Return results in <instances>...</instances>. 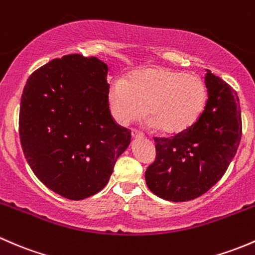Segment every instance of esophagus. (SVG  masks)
Here are the masks:
<instances>
[{
  "instance_id": "esophagus-1",
  "label": "esophagus",
  "mask_w": 255,
  "mask_h": 255,
  "mask_svg": "<svg viewBox=\"0 0 255 255\" xmlns=\"http://www.w3.org/2000/svg\"><path fill=\"white\" fill-rule=\"evenodd\" d=\"M131 136H132V138H135V140H137V138L145 137V135H143L142 132H140V131H137V130L131 131Z\"/></svg>"
}]
</instances>
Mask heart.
<instances>
[{
	"label": "heart",
	"mask_w": 255,
	"mask_h": 255,
	"mask_svg": "<svg viewBox=\"0 0 255 255\" xmlns=\"http://www.w3.org/2000/svg\"><path fill=\"white\" fill-rule=\"evenodd\" d=\"M108 99L119 124H131L147 113L151 125L177 135L203 114L207 88L199 76L157 66L137 71L127 81H113Z\"/></svg>",
	"instance_id": "b5f03b06"
}]
</instances>
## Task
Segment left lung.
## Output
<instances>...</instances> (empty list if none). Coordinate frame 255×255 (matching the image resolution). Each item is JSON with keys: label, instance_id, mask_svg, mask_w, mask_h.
<instances>
[{"label": "left lung", "instance_id": "left-lung-1", "mask_svg": "<svg viewBox=\"0 0 255 255\" xmlns=\"http://www.w3.org/2000/svg\"><path fill=\"white\" fill-rule=\"evenodd\" d=\"M205 109L195 124L170 138H154L156 159L145 173L154 195L173 201L205 194L232 162L242 136L241 107L231 86L207 70Z\"/></svg>", "mask_w": 255, "mask_h": 255}]
</instances>
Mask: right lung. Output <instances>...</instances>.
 I'll return each mask as SVG.
<instances>
[{"instance_id":"right-lung-1","label":"right lung","mask_w":255,"mask_h":255,"mask_svg":"<svg viewBox=\"0 0 255 255\" xmlns=\"http://www.w3.org/2000/svg\"><path fill=\"white\" fill-rule=\"evenodd\" d=\"M108 66L73 54L55 59L28 78L19 112V136L34 174L70 200L101 191L131 142L113 120Z\"/></svg>"}]
</instances>
